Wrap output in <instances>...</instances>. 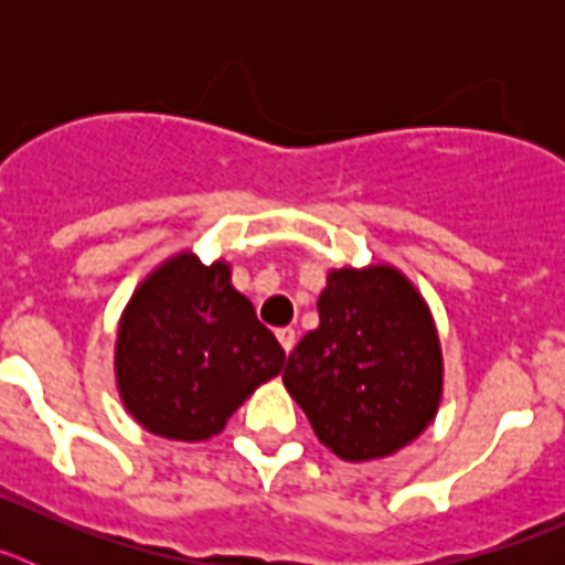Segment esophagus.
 I'll return each mask as SVG.
<instances>
[{
  "instance_id": "34e87169",
  "label": "esophagus",
  "mask_w": 565,
  "mask_h": 565,
  "mask_svg": "<svg viewBox=\"0 0 565 565\" xmlns=\"http://www.w3.org/2000/svg\"><path fill=\"white\" fill-rule=\"evenodd\" d=\"M277 339H279V344H282V351H286V353H291L294 344H297V333H294V328H279Z\"/></svg>"
}]
</instances>
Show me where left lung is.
Masks as SVG:
<instances>
[{
    "instance_id": "obj_1",
    "label": "left lung",
    "mask_w": 565,
    "mask_h": 565,
    "mask_svg": "<svg viewBox=\"0 0 565 565\" xmlns=\"http://www.w3.org/2000/svg\"><path fill=\"white\" fill-rule=\"evenodd\" d=\"M319 328L288 356L282 382L342 461H373L422 436L441 402L436 322L393 266L333 268Z\"/></svg>"
}]
</instances>
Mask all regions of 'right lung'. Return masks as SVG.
<instances>
[{
    "instance_id": "1",
    "label": "right lung",
    "mask_w": 565,
    "mask_h": 565,
    "mask_svg": "<svg viewBox=\"0 0 565 565\" xmlns=\"http://www.w3.org/2000/svg\"><path fill=\"white\" fill-rule=\"evenodd\" d=\"M286 351L232 286L223 259L181 252L135 288L118 322L115 382L129 416L172 441L217 436Z\"/></svg>"
}]
</instances>
